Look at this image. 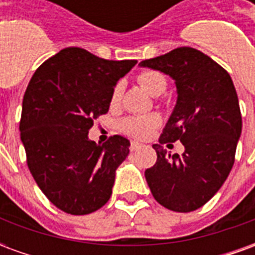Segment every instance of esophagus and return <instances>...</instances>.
I'll return each instance as SVG.
<instances>
[{
    "instance_id": "1",
    "label": "esophagus",
    "mask_w": 255,
    "mask_h": 255,
    "mask_svg": "<svg viewBox=\"0 0 255 255\" xmlns=\"http://www.w3.org/2000/svg\"><path fill=\"white\" fill-rule=\"evenodd\" d=\"M142 146H143L142 143H139V142H135V140H132V142H131V144H129V150H131V151H136V150L140 149Z\"/></svg>"
}]
</instances>
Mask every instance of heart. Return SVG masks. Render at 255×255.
Masks as SVG:
<instances>
[{
    "label": "heart",
    "instance_id": "b5f03b06",
    "mask_svg": "<svg viewBox=\"0 0 255 255\" xmlns=\"http://www.w3.org/2000/svg\"><path fill=\"white\" fill-rule=\"evenodd\" d=\"M139 83L143 86L146 91L151 95H160L165 90L166 80L160 72L155 71H143L139 73ZM123 84L117 83L112 91V102L115 104L120 100ZM160 124V117L157 115H147V116H131L124 119L120 123V129L133 138H146L150 132Z\"/></svg>",
    "mask_w": 255,
    "mask_h": 255
}]
</instances>
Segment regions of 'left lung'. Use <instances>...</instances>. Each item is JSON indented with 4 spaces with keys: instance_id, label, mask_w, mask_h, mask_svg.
<instances>
[{
    "instance_id": "obj_1",
    "label": "left lung",
    "mask_w": 255,
    "mask_h": 255,
    "mask_svg": "<svg viewBox=\"0 0 255 255\" xmlns=\"http://www.w3.org/2000/svg\"><path fill=\"white\" fill-rule=\"evenodd\" d=\"M139 65L175 80L176 105L160 143L180 140L185 146L182 156H171L154 144L157 162L144 171L146 182L164 208L197 210L219 191L235 162L242 133L235 86L224 68L192 47H177Z\"/></svg>"
}]
</instances>
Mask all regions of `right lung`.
<instances>
[{
    "mask_svg": "<svg viewBox=\"0 0 255 255\" xmlns=\"http://www.w3.org/2000/svg\"><path fill=\"white\" fill-rule=\"evenodd\" d=\"M135 64L65 47L42 64L27 86L20 120L27 165L47 199L65 213H93L111 198L129 140L115 135L95 143L89 129L108 113L115 86Z\"/></svg>",
    "mask_w": 255,
    "mask_h": 255,
    "instance_id": "1",
    "label": "right lung"
}]
</instances>
